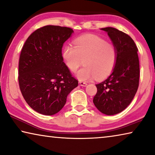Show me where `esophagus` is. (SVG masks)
<instances>
[{
	"label": "esophagus",
	"mask_w": 155,
	"mask_h": 155,
	"mask_svg": "<svg viewBox=\"0 0 155 155\" xmlns=\"http://www.w3.org/2000/svg\"><path fill=\"white\" fill-rule=\"evenodd\" d=\"M78 84H79V85H81V86H83V87H85L87 85L86 83L83 82V81H79L78 82Z\"/></svg>",
	"instance_id": "34e87169"
}]
</instances>
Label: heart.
Returning <instances> with one entry per match:
<instances>
[{
    "mask_svg": "<svg viewBox=\"0 0 155 155\" xmlns=\"http://www.w3.org/2000/svg\"><path fill=\"white\" fill-rule=\"evenodd\" d=\"M67 67L75 72L81 65L84 67L76 73L78 80L85 81L95 77L104 79L112 73L117 61V51L114 45L99 36L87 34L74 41V46L66 45L63 51Z\"/></svg>",
    "mask_w": 155,
    "mask_h": 155,
    "instance_id": "1",
    "label": "heart"
}]
</instances>
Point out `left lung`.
Here are the masks:
<instances>
[{
	"label": "left lung",
	"instance_id": "1",
	"mask_svg": "<svg viewBox=\"0 0 155 155\" xmlns=\"http://www.w3.org/2000/svg\"><path fill=\"white\" fill-rule=\"evenodd\" d=\"M107 35L117 51L115 67L107 78L96 85L93 99L96 107L103 114L114 115L128 106L139 87L138 49L130 36L114 28L101 29Z\"/></svg>",
	"mask_w": 155,
	"mask_h": 155
}]
</instances>
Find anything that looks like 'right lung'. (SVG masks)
<instances>
[{"label": "right lung", "mask_w": 155, "mask_h": 155, "mask_svg": "<svg viewBox=\"0 0 155 155\" xmlns=\"http://www.w3.org/2000/svg\"><path fill=\"white\" fill-rule=\"evenodd\" d=\"M72 29L47 25L34 31L22 48L18 83L25 101L34 110L53 115L64 106L68 95L78 86L63 62L62 48Z\"/></svg>", "instance_id": "obj_1"}]
</instances>
